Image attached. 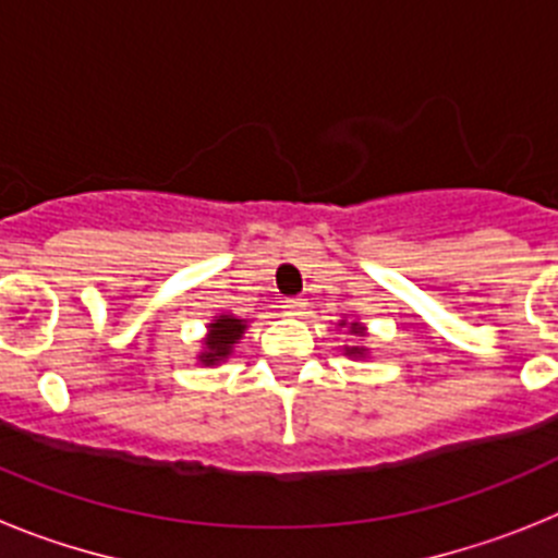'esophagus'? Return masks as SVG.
<instances>
[{
	"instance_id": "obj_1",
	"label": "esophagus",
	"mask_w": 558,
	"mask_h": 558,
	"mask_svg": "<svg viewBox=\"0 0 558 558\" xmlns=\"http://www.w3.org/2000/svg\"><path fill=\"white\" fill-rule=\"evenodd\" d=\"M284 313L288 315H304V310H307V302L304 299H284Z\"/></svg>"
}]
</instances>
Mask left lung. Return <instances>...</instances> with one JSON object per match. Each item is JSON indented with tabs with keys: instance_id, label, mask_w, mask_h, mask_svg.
Returning <instances> with one entry per match:
<instances>
[{
	"instance_id": "left-lung-1",
	"label": "left lung",
	"mask_w": 558,
	"mask_h": 558,
	"mask_svg": "<svg viewBox=\"0 0 558 558\" xmlns=\"http://www.w3.org/2000/svg\"><path fill=\"white\" fill-rule=\"evenodd\" d=\"M338 327H349V335H354V338H366L368 329L363 327L360 322H340ZM343 354L352 360H366L368 357V349L360 347V343H349V347H343Z\"/></svg>"
}]
</instances>
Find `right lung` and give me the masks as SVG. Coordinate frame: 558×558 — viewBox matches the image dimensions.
I'll return each instance as SVG.
<instances>
[{"instance_id":"obj_1","label":"right lung","mask_w":558,"mask_h":558,"mask_svg":"<svg viewBox=\"0 0 558 558\" xmlns=\"http://www.w3.org/2000/svg\"><path fill=\"white\" fill-rule=\"evenodd\" d=\"M245 329H248V318H240L234 313L211 315V322L206 324V335L201 338V352L195 354L198 366L215 368L226 363L245 335Z\"/></svg>"}]
</instances>
